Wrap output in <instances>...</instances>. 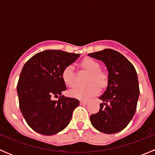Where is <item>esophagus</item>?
Returning a JSON list of instances; mask_svg holds the SVG:
<instances>
[{
    "label": "esophagus",
    "instance_id": "esophagus-1",
    "mask_svg": "<svg viewBox=\"0 0 155 155\" xmlns=\"http://www.w3.org/2000/svg\"><path fill=\"white\" fill-rule=\"evenodd\" d=\"M87 104H88V101H80V104H81V105H87Z\"/></svg>",
    "mask_w": 155,
    "mask_h": 155
}]
</instances>
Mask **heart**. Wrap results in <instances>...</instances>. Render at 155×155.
<instances>
[{
    "label": "heart",
    "instance_id": "heart-1",
    "mask_svg": "<svg viewBox=\"0 0 155 155\" xmlns=\"http://www.w3.org/2000/svg\"><path fill=\"white\" fill-rule=\"evenodd\" d=\"M82 69L91 73L87 86H77L71 89L69 94L71 97L80 100H87L92 97L96 96L100 92V87H104L107 85L108 77L104 72L101 71V64L94 59L86 58L80 63ZM61 78L64 82L69 87H73L76 85V73L73 65H68L63 69Z\"/></svg>",
    "mask_w": 155,
    "mask_h": 155
}]
</instances>
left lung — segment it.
I'll list each match as a JSON object with an SVG mask.
<instances>
[{
  "instance_id": "1",
  "label": "left lung",
  "mask_w": 155,
  "mask_h": 155,
  "mask_svg": "<svg viewBox=\"0 0 155 155\" xmlns=\"http://www.w3.org/2000/svg\"><path fill=\"white\" fill-rule=\"evenodd\" d=\"M88 56L104 62L109 72L107 90L100 97L97 113L90 116L95 129L104 134H115L127 126L137 109L140 95L138 77L134 65L115 50L106 48Z\"/></svg>"
}]
</instances>
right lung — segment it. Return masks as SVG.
<instances>
[{
    "label": "right lung",
    "instance_id": "right-lung-1",
    "mask_svg": "<svg viewBox=\"0 0 155 155\" xmlns=\"http://www.w3.org/2000/svg\"><path fill=\"white\" fill-rule=\"evenodd\" d=\"M79 55L61 50H46L34 54L23 67L17 84L19 107L27 124L36 132L54 135L70 123L79 101L61 96L67 89L61 73ZM54 97L59 100L54 101Z\"/></svg>",
    "mask_w": 155,
    "mask_h": 155
}]
</instances>
